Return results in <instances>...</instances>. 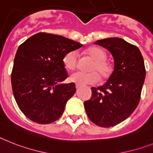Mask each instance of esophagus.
<instances>
[{"label": "esophagus", "mask_w": 153, "mask_h": 153, "mask_svg": "<svg viewBox=\"0 0 153 153\" xmlns=\"http://www.w3.org/2000/svg\"><path fill=\"white\" fill-rule=\"evenodd\" d=\"M75 87H76L77 89H79V88L81 87V85H78V84H76V85H75Z\"/></svg>", "instance_id": "1"}]
</instances>
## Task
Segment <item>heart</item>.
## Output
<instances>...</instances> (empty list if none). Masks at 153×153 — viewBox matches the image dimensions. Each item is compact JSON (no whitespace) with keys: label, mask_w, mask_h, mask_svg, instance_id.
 Wrapping results in <instances>:
<instances>
[{"label":"heart","mask_w":153,"mask_h":153,"mask_svg":"<svg viewBox=\"0 0 153 153\" xmlns=\"http://www.w3.org/2000/svg\"><path fill=\"white\" fill-rule=\"evenodd\" d=\"M87 53L94 59L89 66V72L77 71L71 74L70 81L79 85H94L100 81V76L107 79L112 72V66L106 59L107 53L103 48L92 47L87 49ZM64 65L68 70L73 71L79 64V54L75 50H71L63 58Z\"/></svg>","instance_id":"b5f03b06"}]
</instances>
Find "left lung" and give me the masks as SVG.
<instances>
[{"mask_svg":"<svg viewBox=\"0 0 153 153\" xmlns=\"http://www.w3.org/2000/svg\"><path fill=\"white\" fill-rule=\"evenodd\" d=\"M94 44L112 54L114 71L105 85L92 87V97L84 107L94 124L111 127L126 120L137 108L145 79V64L139 48L122 38H105Z\"/></svg>","mask_w":153,"mask_h":153,"instance_id":"left-lung-1","label":"left lung"}]
</instances>
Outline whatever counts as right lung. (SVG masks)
I'll list each match as a JSON object with an SVG mask.
<instances>
[{
  "label": "right lung",
  "mask_w": 153,
  "mask_h": 153,
  "mask_svg": "<svg viewBox=\"0 0 153 153\" xmlns=\"http://www.w3.org/2000/svg\"><path fill=\"white\" fill-rule=\"evenodd\" d=\"M79 42L53 33H38L19 46L11 81L19 108L28 119L40 124L55 122L76 91L68 78L63 58L81 48Z\"/></svg>",
  "instance_id": "add662e5"
}]
</instances>
